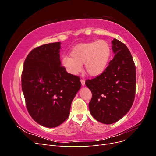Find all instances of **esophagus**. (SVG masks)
<instances>
[{
  "instance_id": "obj_1",
  "label": "esophagus",
  "mask_w": 156,
  "mask_h": 156,
  "mask_svg": "<svg viewBox=\"0 0 156 156\" xmlns=\"http://www.w3.org/2000/svg\"><path fill=\"white\" fill-rule=\"evenodd\" d=\"M81 85L83 87H84V85H85V81L83 79H81Z\"/></svg>"
}]
</instances>
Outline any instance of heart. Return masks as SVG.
I'll return each instance as SVG.
<instances>
[{
  "instance_id": "obj_1",
  "label": "heart",
  "mask_w": 156,
  "mask_h": 156,
  "mask_svg": "<svg viewBox=\"0 0 156 156\" xmlns=\"http://www.w3.org/2000/svg\"><path fill=\"white\" fill-rule=\"evenodd\" d=\"M111 55V46L105 40L81 43L71 50V58L63 56L62 65L68 73L76 75L81 72L82 65L84 64L87 73L91 77H96L104 72Z\"/></svg>"
}]
</instances>
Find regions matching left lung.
I'll return each mask as SVG.
<instances>
[{
    "label": "left lung",
    "instance_id": "1",
    "mask_svg": "<svg viewBox=\"0 0 156 156\" xmlns=\"http://www.w3.org/2000/svg\"><path fill=\"white\" fill-rule=\"evenodd\" d=\"M115 56L104 72L85 82L92 97L88 107L97 121L111 124L120 120L133 105L135 95L136 69L126 45L114 38Z\"/></svg>",
    "mask_w": 156,
    "mask_h": 156
}]
</instances>
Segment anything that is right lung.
Segmentation results:
<instances>
[{
    "instance_id": "obj_1",
    "label": "right lung",
    "mask_w": 156,
    "mask_h": 156,
    "mask_svg": "<svg viewBox=\"0 0 156 156\" xmlns=\"http://www.w3.org/2000/svg\"><path fill=\"white\" fill-rule=\"evenodd\" d=\"M60 42L37 47L25 60L21 84L26 106L37 124L55 127L66 120L72 102L81 88L77 76L61 66Z\"/></svg>"
}]
</instances>
